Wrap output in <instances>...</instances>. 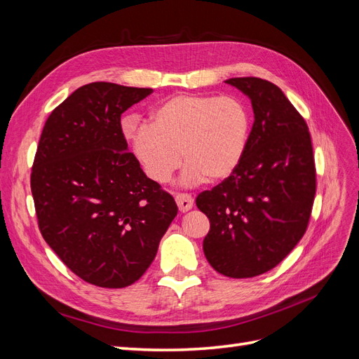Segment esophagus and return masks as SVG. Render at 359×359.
Returning <instances> with one entry per match:
<instances>
[{
	"instance_id": "obj_1",
	"label": "esophagus",
	"mask_w": 359,
	"mask_h": 359,
	"mask_svg": "<svg viewBox=\"0 0 359 359\" xmlns=\"http://www.w3.org/2000/svg\"><path fill=\"white\" fill-rule=\"evenodd\" d=\"M175 201L178 203L180 211H182V212H186V211L193 208V202L194 201H193L191 194H189V193H177Z\"/></svg>"
}]
</instances>
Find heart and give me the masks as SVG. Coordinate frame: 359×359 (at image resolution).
Here are the masks:
<instances>
[{"mask_svg": "<svg viewBox=\"0 0 359 359\" xmlns=\"http://www.w3.org/2000/svg\"><path fill=\"white\" fill-rule=\"evenodd\" d=\"M252 119L233 95L178 94L151 114V126L140 124L132 149L147 175L165 184L186 165V181L219 182L240 165L248 144Z\"/></svg>", "mask_w": 359, "mask_h": 359, "instance_id": "obj_1", "label": "heart"}]
</instances>
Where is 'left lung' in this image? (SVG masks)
<instances>
[{
  "mask_svg": "<svg viewBox=\"0 0 359 359\" xmlns=\"http://www.w3.org/2000/svg\"><path fill=\"white\" fill-rule=\"evenodd\" d=\"M252 100L255 123L231 177L198 194L210 219L203 253L226 277L250 278L277 266L306 233L316 165L306 119L273 82L226 81Z\"/></svg>",
  "mask_w": 359,
  "mask_h": 359,
  "instance_id": "left-lung-1",
  "label": "left lung"
}]
</instances>
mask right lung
I'll return each instance as SVG.
<instances>
[{"label":"right lung","mask_w":359,"mask_h":359,"mask_svg":"<svg viewBox=\"0 0 359 359\" xmlns=\"http://www.w3.org/2000/svg\"><path fill=\"white\" fill-rule=\"evenodd\" d=\"M151 88L83 85L46 119L31 170L39 229L72 273L121 289L153 262L178 206L127 151L121 114Z\"/></svg>","instance_id":"right-lung-1"}]
</instances>
